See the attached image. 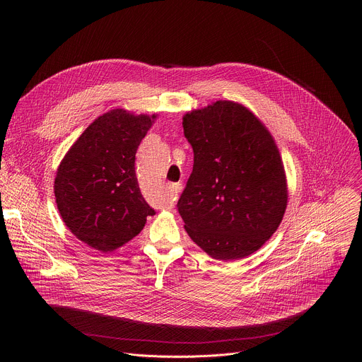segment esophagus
Here are the masks:
<instances>
[{
	"label": "esophagus",
	"instance_id": "esophagus-1",
	"mask_svg": "<svg viewBox=\"0 0 362 362\" xmlns=\"http://www.w3.org/2000/svg\"><path fill=\"white\" fill-rule=\"evenodd\" d=\"M180 187H182V186H180V183H175V185H172V186H170V192H172V193H179Z\"/></svg>",
	"mask_w": 362,
	"mask_h": 362
}]
</instances>
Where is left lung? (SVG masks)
I'll use <instances>...</instances> for the list:
<instances>
[{
    "instance_id": "left-lung-1",
    "label": "left lung",
    "mask_w": 362,
    "mask_h": 362,
    "mask_svg": "<svg viewBox=\"0 0 362 362\" xmlns=\"http://www.w3.org/2000/svg\"><path fill=\"white\" fill-rule=\"evenodd\" d=\"M193 172L177 209L190 239L219 261L261 249L282 222L288 183L279 148L238 101L218 100L183 116Z\"/></svg>"
}]
</instances>
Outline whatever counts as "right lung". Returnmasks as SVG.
I'll list each match as a JSON object with an SVG mask.
<instances>
[{
    "label": "right lung",
    "instance_id": "1",
    "mask_svg": "<svg viewBox=\"0 0 362 362\" xmlns=\"http://www.w3.org/2000/svg\"><path fill=\"white\" fill-rule=\"evenodd\" d=\"M158 115L113 109L98 116L59 165L54 196L69 230L100 252L137 236L154 211L141 196L136 151Z\"/></svg>",
    "mask_w": 362,
    "mask_h": 362
}]
</instances>
